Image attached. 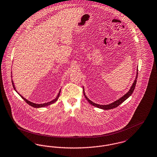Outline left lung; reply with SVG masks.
<instances>
[{
  "label": "left lung",
  "instance_id": "8db88e82",
  "mask_svg": "<svg viewBox=\"0 0 157 157\" xmlns=\"http://www.w3.org/2000/svg\"><path fill=\"white\" fill-rule=\"evenodd\" d=\"M138 70L137 69V72H136V78H135V79L133 82V83L132 84V85L131 86L130 90H129V91L127 92L126 94H124L123 97H121V98H120L119 99L117 100L116 101L110 103L109 104H107V105H100V104H96L94 102H92V101H91L85 95V90H84V88H83V94H84V96L86 98V99L87 100V101H88V102L90 104H91L92 105L97 107V108H99V109H101L102 110H110L112 109H114V108H116L117 107V106H119L120 105V104H121L126 99H128L129 98V97L132 94V93L133 92L134 90H135V86H136V81H137V78H138Z\"/></svg>",
  "mask_w": 157,
  "mask_h": 157
}]
</instances>
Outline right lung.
Returning <instances> with one entry per match:
<instances>
[{"mask_svg":"<svg viewBox=\"0 0 157 157\" xmlns=\"http://www.w3.org/2000/svg\"><path fill=\"white\" fill-rule=\"evenodd\" d=\"M12 85H13V89H14V90H15V91L16 92H17V93L21 97V98H22V99H23L24 100H25V101L26 102H27L28 104H29V105H31V106H32V107H34V108H41V107H44L48 106V105H51L52 104L55 103V102L57 101V100H58V98H59V95H60V91H61V89H60V91H59V92L58 93V94H57V97H56L55 98L54 100H52L51 101L48 102H46V103H43V104H36V103H34V102H31L30 101L28 100H27L26 98H25L24 97H22L21 95H20V94H19L18 91H17V90H16V88H15V85H14V83H13V81H12Z\"/></svg>","mask_w":157,"mask_h":157,"instance_id":"1","label":"right lung"}]
</instances>
